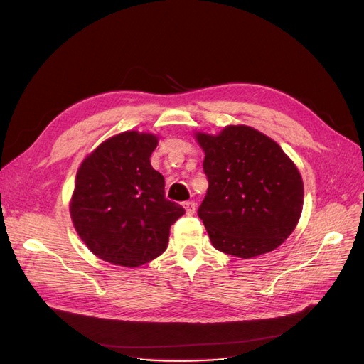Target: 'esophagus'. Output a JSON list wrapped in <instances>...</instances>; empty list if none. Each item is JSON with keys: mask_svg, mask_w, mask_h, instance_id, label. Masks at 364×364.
Instances as JSON below:
<instances>
[{"mask_svg": "<svg viewBox=\"0 0 364 364\" xmlns=\"http://www.w3.org/2000/svg\"><path fill=\"white\" fill-rule=\"evenodd\" d=\"M182 205H183V208H185L186 214H188V215H193V214H194V211H196V203H194L193 200H186V202H183Z\"/></svg>", "mask_w": 364, "mask_h": 364, "instance_id": "1", "label": "esophagus"}]
</instances>
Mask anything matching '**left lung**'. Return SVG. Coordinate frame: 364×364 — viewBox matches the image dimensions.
<instances>
[{"instance_id":"1","label":"left lung","mask_w":364,"mask_h":364,"mask_svg":"<svg viewBox=\"0 0 364 364\" xmlns=\"http://www.w3.org/2000/svg\"><path fill=\"white\" fill-rule=\"evenodd\" d=\"M205 150L208 191L197 214L213 246L238 258L277 249L296 228L304 205L299 171L282 149L247 126L217 136L197 134Z\"/></svg>"}]
</instances>
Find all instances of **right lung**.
I'll use <instances>...</instances> for the list:
<instances>
[{
	"label": "right lung",
	"instance_id": "obj_1",
	"mask_svg": "<svg viewBox=\"0 0 364 364\" xmlns=\"http://www.w3.org/2000/svg\"><path fill=\"white\" fill-rule=\"evenodd\" d=\"M158 138L124 132L98 146L77 171L71 218L92 253L138 267L167 249L171 225L185 209L165 199L164 176L151 167Z\"/></svg>",
	"mask_w": 364,
	"mask_h": 364
}]
</instances>
